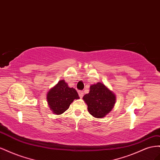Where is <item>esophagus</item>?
I'll list each match as a JSON object with an SVG mask.
<instances>
[{
    "mask_svg": "<svg viewBox=\"0 0 160 160\" xmlns=\"http://www.w3.org/2000/svg\"><path fill=\"white\" fill-rule=\"evenodd\" d=\"M78 94H79V97L80 98H82L83 96H84V92H83V91H82V90H80V91H78Z\"/></svg>",
    "mask_w": 160,
    "mask_h": 160,
    "instance_id": "obj_1",
    "label": "esophagus"
}]
</instances>
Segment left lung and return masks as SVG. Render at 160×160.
I'll return each instance as SVG.
<instances>
[{"mask_svg":"<svg viewBox=\"0 0 160 160\" xmlns=\"http://www.w3.org/2000/svg\"><path fill=\"white\" fill-rule=\"evenodd\" d=\"M89 93L83 97L89 112L96 118L105 117L115 104V94L100 82L91 85Z\"/></svg>","mask_w":160,"mask_h":160,"instance_id":"1","label":"left lung"}]
</instances>
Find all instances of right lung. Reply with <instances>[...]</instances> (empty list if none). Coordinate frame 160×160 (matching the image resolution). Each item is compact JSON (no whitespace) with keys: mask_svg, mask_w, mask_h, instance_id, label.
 Returning <instances> with one entry per match:
<instances>
[{"mask_svg":"<svg viewBox=\"0 0 160 160\" xmlns=\"http://www.w3.org/2000/svg\"><path fill=\"white\" fill-rule=\"evenodd\" d=\"M79 97L76 90L69 88L64 80H60L50 90L47 95V99L50 108L56 115H61L69 108L74 99Z\"/></svg>","mask_w":160,"mask_h":160,"instance_id":"right-lung-1","label":"right lung"}]
</instances>
